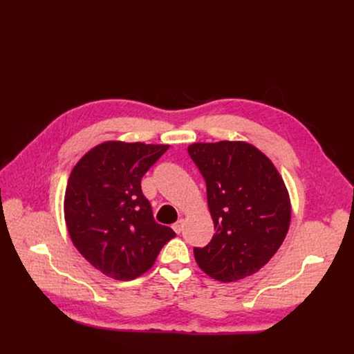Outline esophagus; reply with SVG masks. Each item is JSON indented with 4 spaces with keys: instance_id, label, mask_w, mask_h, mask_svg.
I'll list each match as a JSON object with an SVG mask.
<instances>
[{
    "instance_id": "34e87169",
    "label": "esophagus",
    "mask_w": 354,
    "mask_h": 354,
    "mask_svg": "<svg viewBox=\"0 0 354 354\" xmlns=\"http://www.w3.org/2000/svg\"><path fill=\"white\" fill-rule=\"evenodd\" d=\"M172 228H174V231H175L176 234H180L182 230H183V219H179L178 222H175Z\"/></svg>"
}]
</instances>
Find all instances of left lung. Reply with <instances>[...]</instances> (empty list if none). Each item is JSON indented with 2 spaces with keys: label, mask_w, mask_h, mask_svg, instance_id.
<instances>
[{
  "label": "left lung",
  "mask_w": 354,
  "mask_h": 354,
  "mask_svg": "<svg viewBox=\"0 0 354 354\" xmlns=\"http://www.w3.org/2000/svg\"><path fill=\"white\" fill-rule=\"evenodd\" d=\"M188 153L207 182L215 235L194 248L199 268L232 283L261 270L288 232L291 202L274 163L241 140L192 143Z\"/></svg>",
  "instance_id": "8db88e82"
}]
</instances>
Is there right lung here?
Instances as JSON below:
<instances>
[{"label": "right lung", "instance_id": "obj_1", "mask_svg": "<svg viewBox=\"0 0 354 354\" xmlns=\"http://www.w3.org/2000/svg\"><path fill=\"white\" fill-rule=\"evenodd\" d=\"M169 145L109 140L76 163L64 194V219L74 247L96 270L129 281L151 270L176 236L153 219L142 194L143 175Z\"/></svg>", "mask_w": 354, "mask_h": 354}]
</instances>
